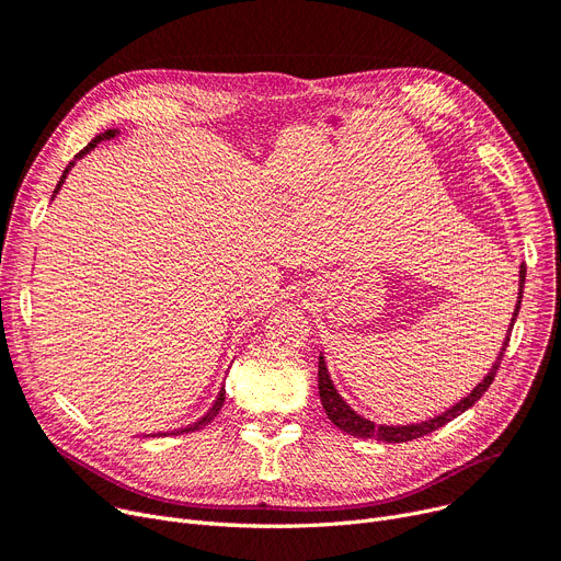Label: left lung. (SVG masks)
I'll list each match as a JSON object with an SVG mask.
<instances>
[{
    "label": "left lung",
    "instance_id": "obj_1",
    "mask_svg": "<svg viewBox=\"0 0 561 561\" xmlns=\"http://www.w3.org/2000/svg\"><path fill=\"white\" fill-rule=\"evenodd\" d=\"M523 287H525V264H520V272H518V297H516V308H514V314H512V322H510V329H506L504 333V340H502V350L500 354L495 356L491 369L486 371V377L479 381L466 397H461L457 404H451L449 409H445L443 413L430 417V420H422V422H411V424H377L371 422L369 417L360 415L358 411H354L350 404L344 402V397L337 392L331 375H329V367H327V360H324V354L319 352V365H317V386H319V399H322V407L329 415V420L337 426V430L352 434V436H358V438H375V440H383V443H407V440H413V438H422L426 434H432L436 430H440V426H445L447 422H451L455 417H459L461 413H466L479 397H482L489 386L493 383L495 375H497V367H500V360L506 352V346H510V337H512V329H514V322L518 317V310H520V301H523Z\"/></svg>",
    "mask_w": 561,
    "mask_h": 561
}]
</instances>
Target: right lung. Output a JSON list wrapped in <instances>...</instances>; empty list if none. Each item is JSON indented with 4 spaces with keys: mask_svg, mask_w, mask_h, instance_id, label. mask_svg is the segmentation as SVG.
I'll use <instances>...</instances> for the list:
<instances>
[{
    "mask_svg": "<svg viewBox=\"0 0 561 561\" xmlns=\"http://www.w3.org/2000/svg\"><path fill=\"white\" fill-rule=\"evenodd\" d=\"M121 135V129H106V131H102V135H98L82 152L79 154H75V159L72 162L66 167V171L61 173V180H59V184H57V190H55V194H51V198H55L57 194H59V190L64 186V182H66V178H68V173H70V169L75 167V162L77 159H82L84 154H89L98 144H102V141H110V139H114V137H118ZM224 402H226V388L221 386L219 388V394H217V399H215V404H211L209 409H207V413L205 415H201L196 422H192V424H186V426H180V430H173V432H157V434H146V436H180V434H190V432H198V430H203L205 424H209L211 420L217 417V413L221 411V407H224Z\"/></svg>",
    "mask_w": 561,
    "mask_h": 561,
    "instance_id": "right-lung-1",
    "label": "right lung"
}]
</instances>
